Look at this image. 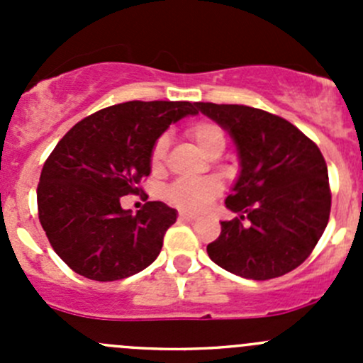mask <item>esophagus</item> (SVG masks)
Here are the masks:
<instances>
[{
	"instance_id": "obj_1",
	"label": "esophagus",
	"mask_w": 363,
	"mask_h": 363,
	"mask_svg": "<svg viewBox=\"0 0 363 363\" xmlns=\"http://www.w3.org/2000/svg\"><path fill=\"white\" fill-rule=\"evenodd\" d=\"M195 219H196L195 216L186 214V212H181V214H179V221H182V223H193Z\"/></svg>"
}]
</instances>
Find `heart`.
Masks as SVG:
<instances>
[{
  "label": "heart",
  "instance_id": "1",
  "mask_svg": "<svg viewBox=\"0 0 363 363\" xmlns=\"http://www.w3.org/2000/svg\"><path fill=\"white\" fill-rule=\"evenodd\" d=\"M188 135L199 145L200 151L207 156L214 155V152H221L225 149V131L219 124L212 123V121L191 123L188 126ZM167 151L168 138L167 135H161V137L156 138L151 149V167L155 172L163 168L164 160H167ZM219 191H221V186L216 179H203V181L179 179V181H174L164 189V196H167L168 202L182 208V211L196 212L211 202Z\"/></svg>",
  "mask_w": 363,
  "mask_h": 363
}]
</instances>
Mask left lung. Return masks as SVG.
I'll return each instance as SVG.
<instances>
[{
	"label": "left lung",
	"instance_id": "1",
	"mask_svg": "<svg viewBox=\"0 0 363 363\" xmlns=\"http://www.w3.org/2000/svg\"><path fill=\"white\" fill-rule=\"evenodd\" d=\"M221 124L239 149L240 170L207 252L221 269L267 281L302 265L330 218L332 193L323 155L290 121L246 105L196 104Z\"/></svg>",
	"mask_w": 363,
	"mask_h": 363
}]
</instances>
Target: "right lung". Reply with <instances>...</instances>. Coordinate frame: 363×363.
I'll return each instance as SVG.
<instances>
[{
  "label": "right lung",
  "instance_id": "add662e5",
  "mask_svg": "<svg viewBox=\"0 0 363 363\" xmlns=\"http://www.w3.org/2000/svg\"><path fill=\"white\" fill-rule=\"evenodd\" d=\"M189 101H126L84 117L57 142L36 188L50 246L80 276L119 281L158 258L175 208L145 202L131 216L121 196L144 193L156 138L188 113Z\"/></svg>",
  "mask_w": 363,
  "mask_h": 363
}]
</instances>
